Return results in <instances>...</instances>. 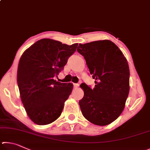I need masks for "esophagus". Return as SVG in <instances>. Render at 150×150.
I'll use <instances>...</instances> for the list:
<instances>
[{
  "label": "esophagus",
  "mask_w": 150,
  "mask_h": 150,
  "mask_svg": "<svg viewBox=\"0 0 150 150\" xmlns=\"http://www.w3.org/2000/svg\"><path fill=\"white\" fill-rule=\"evenodd\" d=\"M78 86H79L78 83H74V88H77Z\"/></svg>",
  "instance_id": "obj_1"
}]
</instances>
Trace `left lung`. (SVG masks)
I'll list each match as a JSON object with an SVG mask.
<instances>
[{
    "mask_svg": "<svg viewBox=\"0 0 150 150\" xmlns=\"http://www.w3.org/2000/svg\"><path fill=\"white\" fill-rule=\"evenodd\" d=\"M77 51L84 57L96 80L93 89L84 83L80 86L84 92L79 101L82 115L96 125L111 124L122 113L129 93L127 60L119 47L107 39L80 43Z\"/></svg>",
    "mask_w": 150,
    "mask_h": 150,
    "instance_id": "1",
    "label": "left lung"
}]
</instances>
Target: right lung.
Wrapping results in <instances>:
<instances>
[{"mask_svg": "<svg viewBox=\"0 0 150 150\" xmlns=\"http://www.w3.org/2000/svg\"><path fill=\"white\" fill-rule=\"evenodd\" d=\"M78 43L71 45L42 39L23 52L17 71L21 100L28 117L38 125L51 124L60 116L72 93V83L54 79L64 69Z\"/></svg>", "mask_w": 150, "mask_h": 150, "instance_id": "add662e5", "label": "right lung"}]
</instances>
